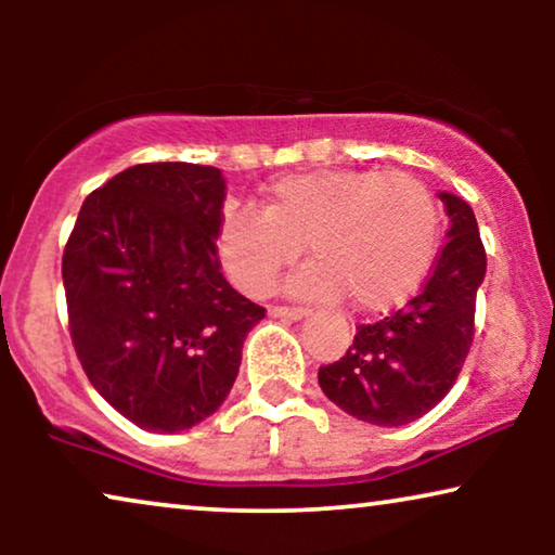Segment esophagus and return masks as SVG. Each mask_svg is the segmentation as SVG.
Listing matches in <instances>:
<instances>
[{
    "label": "esophagus",
    "mask_w": 555,
    "mask_h": 555,
    "mask_svg": "<svg viewBox=\"0 0 555 555\" xmlns=\"http://www.w3.org/2000/svg\"><path fill=\"white\" fill-rule=\"evenodd\" d=\"M270 315L275 318H285V321H300V318L308 315L306 308H291V306H272L270 308Z\"/></svg>",
    "instance_id": "esophagus-1"
}]
</instances>
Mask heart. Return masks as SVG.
I'll list each match as a JSON object with an SVG mask.
<instances>
[{
	"mask_svg": "<svg viewBox=\"0 0 555 555\" xmlns=\"http://www.w3.org/2000/svg\"><path fill=\"white\" fill-rule=\"evenodd\" d=\"M310 257L291 291L302 298L351 295L363 310L404 302L435 262L439 209L420 179L401 171L325 169L287 173L264 189V209H237L219 230L232 283L268 295L278 278Z\"/></svg>",
	"mask_w": 555,
	"mask_h": 555,
	"instance_id": "obj_1",
	"label": "heart"
}]
</instances>
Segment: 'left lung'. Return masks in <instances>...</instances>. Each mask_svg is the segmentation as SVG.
<instances>
[{
  "mask_svg": "<svg viewBox=\"0 0 555 555\" xmlns=\"http://www.w3.org/2000/svg\"><path fill=\"white\" fill-rule=\"evenodd\" d=\"M439 199L450 230L420 295L382 321L359 325L346 356L318 371L333 404L378 427H401L435 409L473 346L488 257L469 204L450 192Z\"/></svg>",
  "mask_w": 555,
  "mask_h": 555,
  "instance_id": "1",
  "label": "left lung"
}]
</instances>
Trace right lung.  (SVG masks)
I'll return each instance as SVG.
<instances>
[{
	"label": "right lung",
	"instance_id": "right-lung-1",
	"mask_svg": "<svg viewBox=\"0 0 555 555\" xmlns=\"http://www.w3.org/2000/svg\"><path fill=\"white\" fill-rule=\"evenodd\" d=\"M224 196L215 166H131L88 194L65 245L75 353L141 429L171 435L215 414L264 318L219 270Z\"/></svg>",
	"mask_w": 555,
	"mask_h": 555
}]
</instances>
